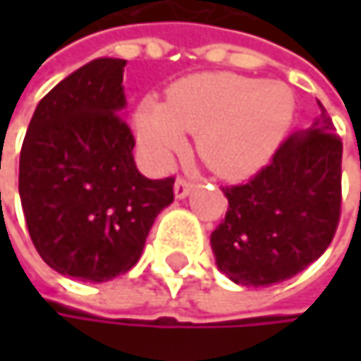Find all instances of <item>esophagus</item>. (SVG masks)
<instances>
[{"instance_id": "obj_1", "label": "esophagus", "mask_w": 361, "mask_h": 361, "mask_svg": "<svg viewBox=\"0 0 361 361\" xmlns=\"http://www.w3.org/2000/svg\"><path fill=\"white\" fill-rule=\"evenodd\" d=\"M192 192V183L188 180H178L176 181V198H185L188 194Z\"/></svg>"}]
</instances>
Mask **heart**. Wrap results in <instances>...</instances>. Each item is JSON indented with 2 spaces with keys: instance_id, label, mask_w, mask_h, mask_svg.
<instances>
[{
  "instance_id": "obj_1",
  "label": "heart",
  "mask_w": 361,
  "mask_h": 361,
  "mask_svg": "<svg viewBox=\"0 0 361 361\" xmlns=\"http://www.w3.org/2000/svg\"><path fill=\"white\" fill-rule=\"evenodd\" d=\"M295 114L284 83L234 73H202L173 83L167 102L146 98L133 116L137 144L154 169H165L196 133V154L224 180H247L274 154Z\"/></svg>"
}]
</instances>
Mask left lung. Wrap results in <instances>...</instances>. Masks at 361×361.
I'll list each match as a JSON object with an SVG mask.
<instances>
[{
  "label": "left lung",
  "instance_id": "left-lung-1",
  "mask_svg": "<svg viewBox=\"0 0 361 361\" xmlns=\"http://www.w3.org/2000/svg\"><path fill=\"white\" fill-rule=\"evenodd\" d=\"M320 109L314 125L290 133L252 180L224 188L230 207L211 234V249L219 271L236 284L284 282L332 243L341 217L343 142Z\"/></svg>",
  "mask_w": 361,
  "mask_h": 361
}]
</instances>
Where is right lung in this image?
<instances>
[{
    "instance_id": "right-lung-1",
    "label": "right lung",
    "mask_w": 361,
    "mask_h": 361,
    "mask_svg": "<svg viewBox=\"0 0 361 361\" xmlns=\"http://www.w3.org/2000/svg\"><path fill=\"white\" fill-rule=\"evenodd\" d=\"M125 60L98 58L62 79L29 123L18 192L31 240L62 276L109 282L144 251L173 178L148 180L123 118Z\"/></svg>"
}]
</instances>
